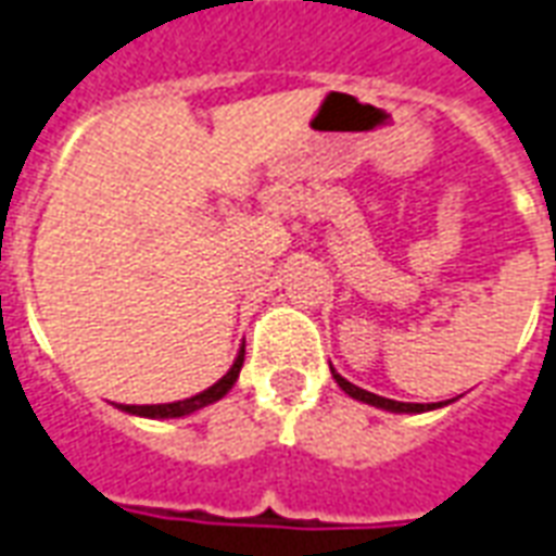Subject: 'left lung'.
Listing matches in <instances>:
<instances>
[{
  "label": "left lung",
  "mask_w": 556,
  "mask_h": 556,
  "mask_svg": "<svg viewBox=\"0 0 556 556\" xmlns=\"http://www.w3.org/2000/svg\"><path fill=\"white\" fill-rule=\"evenodd\" d=\"M330 372L337 378V384L349 393L351 399H357L363 405H372V408H381V410H393V414H422V410H434V408H443V405H450V402H431V405H414V402H393V399H384V396H375L369 390H363V387L351 384L345 381L342 375L330 366Z\"/></svg>",
  "instance_id": "obj_1"
}]
</instances>
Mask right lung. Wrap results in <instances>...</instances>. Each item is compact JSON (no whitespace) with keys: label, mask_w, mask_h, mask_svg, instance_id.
Listing matches in <instances>:
<instances>
[{"label":"right lung","mask_w":556,"mask_h":556,"mask_svg":"<svg viewBox=\"0 0 556 556\" xmlns=\"http://www.w3.org/2000/svg\"><path fill=\"white\" fill-rule=\"evenodd\" d=\"M243 366V349L238 351V357L231 363V369L223 378H219L217 384L207 387L202 393H195V396L184 399V402H169V405H122V410L127 414H134V417H148V419H175V417H187V414H195V410L207 408V405H214L219 399L229 393L235 381H238V375H241Z\"/></svg>","instance_id":"obj_1"}]
</instances>
